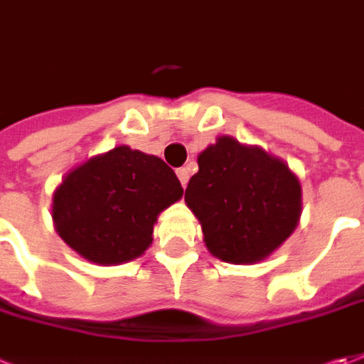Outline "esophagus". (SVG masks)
Wrapping results in <instances>:
<instances>
[{
    "label": "esophagus",
    "instance_id": "esophagus-1",
    "mask_svg": "<svg viewBox=\"0 0 364 364\" xmlns=\"http://www.w3.org/2000/svg\"><path fill=\"white\" fill-rule=\"evenodd\" d=\"M176 174H178V178H180V184L186 188L188 178H190V170H188V168H178Z\"/></svg>",
    "mask_w": 364,
    "mask_h": 364
}]
</instances>
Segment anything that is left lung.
Returning a JSON list of instances; mask_svg holds the SVG:
<instances>
[{
	"mask_svg": "<svg viewBox=\"0 0 364 364\" xmlns=\"http://www.w3.org/2000/svg\"><path fill=\"white\" fill-rule=\"evenodd\" d=\"M204 242L230 264H255L279 248L301 218V182L258 146L220 136L198 156L184 194Z\"/></svg>",
	"mask_w": 364,
	"mask_h": 364,
	"instance_id": "obj_1",
	"label": "left lung"
}]
</instances>
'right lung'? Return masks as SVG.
<instances>
[{
  "label": "right lung",
  "mask_w": 364,
  "mask_h": 364,
  "mask_svg": "<svg viewBox=\"0 0 364 364\" xmlns=\"http://www.w3.org/2000/svg\"><path fill=\"white\" fill-rule=\"evenodd\" d=\"M182 194L164 160L118 146L65 174L53 192V224L85 260L122 264L144 255L158 214Z\"/></svg>",
  "instance_id": "1"
}]
</instances>
